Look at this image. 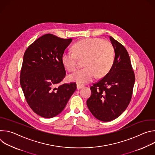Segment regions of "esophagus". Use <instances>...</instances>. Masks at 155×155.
Returning <instances> with one entry per match:
<instances>
[{"label":"esophagus","instance_id":"1","mask_svg":"<svg viewBox=\"0 0 155 155\" xmlns=\"http://www.w3.org/2000/svg\"><path fill=\"white\" fill-rule=\"evenodd\" d=\"M83 87L84 86H82V85H80V84H77V90H80V89H81V88H83Z\"/></svg>","mask_w":155,"mask_h":155}]
</instances>
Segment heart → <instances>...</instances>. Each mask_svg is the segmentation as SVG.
<instances>
[{"mask_svg":"<svg viewBox=\"0 0 155 155\" xmlns=\"http://www.w3.org/2000/svg\"><path fill=\"white\" fill-rule=\"evenodd\" d=\"M72 51H65L61 56L64 68L74 72L78 59H83L84 68L69 76V80L78 84L93 81L96 76L102 78L112 69L115 61V50L112 44L100 38H86L79 40L72 47Z\"/></svg>","mask_w":155,"mask_h":155,"instance_id":"heart-1","label":"heart"}]
</instances>
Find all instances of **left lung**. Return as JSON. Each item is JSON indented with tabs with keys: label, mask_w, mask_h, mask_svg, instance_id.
<instances>
[{
	"label": "left lung",
	"mask_w": 155,
	"mask_h": 155,
	"mask_svg": "<svg viewBox=\"0 0 155 155\" xmlns=\"http://www.w3.org/2000/svg\"><path fill=\"white\" fill-rule=\"evenodd\" d=\"M115 50V61L108 73L90 89L86 101L91 113L97 120L110 121L121 115L132 97L135 75L129 54L123 45L110 37Z\"/></svg>",
	"instance_id": "8db88e82"
}]
</instances>
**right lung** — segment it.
Wrapping results in <instances>:
<instances>
[{
    "label": "right lung",
    "mask_w": 155,
    "mask_h": 155,
    "mask_svg": "<svg viewBox=\"0 0 155 155\" xmlns=\"http://www.w3.org/2000/svg\"><path fill=\"white\" fill-rule=\"evenodd\" d=\"M72 40L45 34L25 53L21 86L29 107L41 117L59 115L77 89L75 83L59 84L65 76L61 56Z\"/></svg>",
    "instance_id": "add662e5"
}]
</instances>
